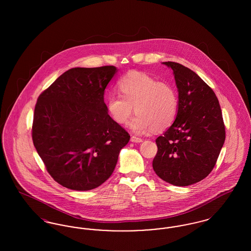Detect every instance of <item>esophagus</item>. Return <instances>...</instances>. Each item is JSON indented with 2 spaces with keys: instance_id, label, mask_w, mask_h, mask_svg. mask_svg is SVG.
<instances>
[{
  "instance_id": "esophagus-1",
  "label": "esophagus",
  "mask_w": 251,
  "mask_h": 251,
  "mask_svg": "<svg viewBox=\"0 0 251 251\" xmlns=\"http://www.w3.org/2000/svg\"><path fill=\"white\" fill-rule=\"evenodd\" d=\"M131 142H134V143H140V142L143 141V139L140 138V137H136V136L132 135L131 137Z\"/></svg>"
}]
</instances>
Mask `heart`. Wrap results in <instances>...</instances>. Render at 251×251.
Masks as SVG:
<instances>
[{"label":"heart","instance_id":"1","mask_svg":"<svg viewBox=\"0 0 251 251\" xmlns=\"http://www.w3.org/2000/svg\"><path fill=\"white\" fill-rule=\"evenodd\" d=\"M120 94L106 98L108 115L119 125H127L133 113L131 128L136 133L164 131L175 121L179 111V95L170 83L158 81L143 73L132 72L118 83Z\"/></svg>","mask_w":251,"mask_h":251}]
</instances>
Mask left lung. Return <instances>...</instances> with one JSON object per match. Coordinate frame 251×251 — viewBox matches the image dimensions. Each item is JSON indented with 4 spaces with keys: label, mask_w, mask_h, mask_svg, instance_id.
<instances>
[{
    "label": "left lung",
    "mask_w": 251,
    "mask_h": 251,
    "mask_svg": "<svg viewBox=\"0 0 251 251\" xmlns=\"http://www.w3.org/2000/svg\"><path fill=\"white\" fill-rule=\"evenodd\" d=\"M163 64L174 73L179 111L156 139L152 167L168 183L187 186L205 179L215 167L226 138L225 125L215 92L196 72L179 63Z\"/></svg>",
    "instance_id": "8db88e82"
}]
</instances>
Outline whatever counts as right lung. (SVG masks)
Returning <instances> with one entry per match:
<instances>
[{
    "label": "right lung",
    "instance_id": "right-lung-1",
    "mask_svg": "<svg viewBox=\"0 0 251 251\" xmlns=\"http://www.w3.org/2000/svg\"><path fill=\"white\" fill-rule=\"evenodd\" d=\"M116 72L114 66L73 68L37 99L33 143L49 174L64 187L87 191L102 184L130 140L103 100Z\"/></svg>",
    "mask_w": 251,
    "mask_h": 251
}]
</instances>
